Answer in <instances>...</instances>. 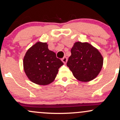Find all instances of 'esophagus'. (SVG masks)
I'll return each mask as SVG.
<instances>
[{"mask_svg":"<svg viewBox=\"0 0 120 120\" xmlns=\"http://www.w3.org/2000/svg\"><path fill=\"white\" fill-rule=\"evenodd\" d=\"M61 60L64 64H65V63H67V61H68V58H67V57H65V56H64L63 59H61Z\"/></svg>","mask_w":120,"mask_h":120,"instance_id":"esophagus-1","label":"esophagus"}]
</instances>
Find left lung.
<instances>
[{
	"instance_id": "obj_1",
	"label": "left lung",
	"mask_w": 120,
	"mask_h": 120,
	"mask_svg": "<svg viewBox=\"0 0 120 120\" xmlns=\"http://www.w3.org/2000/svg\"><path fill=\"white\" fill-rule=\"evenodd\" d=\"M67 65L78 81L87 82L93 80L99 74L103 57L98 49L91 44L76 42L71 48Z\"/></svg>"
}]
</instances>
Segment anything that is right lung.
<instances>
[{
	"mask_svg": "<svg viewBox=\"0 0 120 120\" xmlns=\"http://www.w3.org/2000/svg\"><path fill=\"white\" fill-rule=\"evenodd\" d=\"M64 64L56 53L49 50L46 42H38L28 49L23 60L24 71L33 83L47 85L52 83Z\"/></svg>",
	"mask_w": 120,
	"mask_h": 120,
	"instance_id": "right-lung-1",
	"label": "right lung"
}]
</instances>
